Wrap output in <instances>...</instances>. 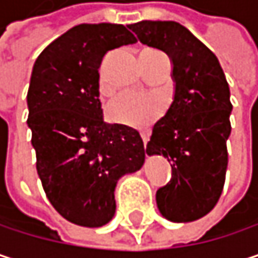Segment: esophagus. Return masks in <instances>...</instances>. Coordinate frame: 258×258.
Segmentation results:
<instances>
[{
	"mask_svg": "<svg viewBox=\"0 0 258 258\" xmlns=\"http://www.w3.org/2000/svg\"><path fill=\"white\" fill-rule=\"evenodd\" d=\"M142 140H143V145H145V148H146V143H148V140H149V137H148L146 133H142Z\"/></svg>",
	"mask_w": 258,
	"mask_h": 258,
	"instance_id": "esophagus-1",
	"label": "esophagus"
}]
</instances>
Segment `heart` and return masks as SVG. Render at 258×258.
Returning <instances> with one entry per match:
<instances>
[{"label":"heart","mask_w":258,"mask_h":258,"mask_svg":"<svg viewBox=\"0 0 258 258\" xmlns=\"http://www.w3.org/2000/svg\"><path fill=\"white\" fill-rule=\"evenodd\" d=\"M104 62L100 69V91H107ZM164 113V103L157 95L149 94H121L106 107V116L112 124L130 128H145L160 119Z\"/></svg>","instance_id":"heart-1"}]
</instances>
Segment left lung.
<instances>
[{"label":"left lung","mask_w":258,"mask_h":258,"mask_svg":"<svg viewBox=\"0 0 258 258\" xmlns=\"http://www.w3.org/2000/svg\"><path fill=\"white\" fill-rule=\"evenodd\" d=\"M128 28L173 66V103L146 145L148 155H163L172 166L170 180L157 189L158 211L173 223L196 221L215 208L226 180L229 83L214 52L178 22L142 21Z\"/></svg>","instance_id":"left-lung-1"}]
</instances>
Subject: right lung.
I'll return each mask as SVG.
<instances>
[{"mask_svg": "<svg viewBox=\"0 0 258 258\" xmlns=\"http://www.w3.org/2000/svg\"><path fill=\"white\" fill-rule=\"evenodd\" d=\"M136 41L124 25L82 24L53 40L32 69L26 124L37 173L52 206L78 226L107 224L118 180L145 163L139 131L103 121L98 91L104 55Z\"/></svg>", "mask_w": 258, "mask_h": 258, "instance_id": "obj_1", "label": "right lung"}]
</instances>
